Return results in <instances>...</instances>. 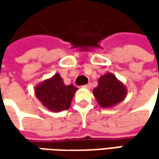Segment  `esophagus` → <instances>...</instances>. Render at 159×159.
I'll return each mask as SVG.
<instances>
[{"label": "esophagus", "mask_w": 159, "mask_h": 159, "mask_svg": "<svg viewBox=\"0 0 159 159\" xmlns=\"http://www.w3.org/2000/svg\"><path fill=\"white\" fill-rule=\"evenodd\" d=\"M91 85H92V84H91V83H88V84H84V87H85V88H90V87H91Z\"/></svg>", "instance_id": "34e87169"}]
</instances>
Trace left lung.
Returning <instances> with one entry per match:
<instances>
[{"label":"left lung","instance_id":"obj_1","mask_svg":"<svg viewBox=\"0 0 159 159\" xmlns=\"http://www.w3.org/2000/svg\"><path fill=\"white\" fill-rule=\"evenodd\" d=\"M93 94L102 108H110L122 101L127 94L123 84L112 74H106L98 79Z\"/></svg>","mask_w":159,"mask_h":159}]
</instances>
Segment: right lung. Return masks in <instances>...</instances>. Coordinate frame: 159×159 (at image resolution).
<instances>
[{"mask_svg": "<svg viewBox=\"0 0 159 159\" xmlns=\"http://www.w3.org/2000/svg\"><path fill=\"white\" fill-rule=\"evenodd\" d=\"M77 88L63 84V80L60 75H55L52 78L44 81L36 87L35 93L39 101L49 111H61L68 110L75 92Z\"/></svg>", "mask_w": 159, "mask_h": 159, "instance_id": "add662e5", "label": "right lung"}]
</instances>
